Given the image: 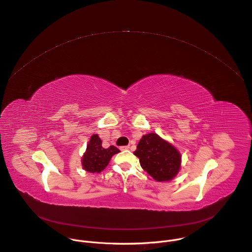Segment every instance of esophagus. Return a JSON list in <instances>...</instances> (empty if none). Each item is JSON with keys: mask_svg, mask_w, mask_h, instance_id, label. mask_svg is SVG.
<instances>
[{"mask_svg": "<svg viewBox=\"0 0 252 252\" xmlns=\"http://www.w3.org/2000/svg\"><path fill=\"white\" fill-rule=\"evenodd\" d=\"M121 151H126V150H128L129 149V146H123L120 148Z\"/></svg>", "mask_w": 252, "mask_h": 252, "instance_id": "obj_1", "label": "esophagus"}]
</instances>
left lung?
I'll use <instances>...</instances> for the list:
<instances>
[{
  "label": "left lung",
  "instance_id": "1",
  "mask_svg": "<svg viewBox=\"0 0 252 252\" xmlns=\"http://www.w3.org/2000/svg\"><path fill=\"white\" fill-rule=\"evenodd\" d=\"M142 168L156 181H171L181 168V154L155 132L142 136L134 151Z\"/></svg>",
  "mask_w": 252,
  "mask_h": 252
}]
</instances>
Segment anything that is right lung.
I'll use <instances>...</instances> for the list:
<instances>
[{
  "mask_svg": "<svg viewBox=\"0 0 252 252\" xmlns=\"http://www.w3.org/2000/svg\"><path fill=\"white\" fill-rule=\"evenodd\" d=\"M101 144L102 142L97 134L91 135L86 151L81 158V164L85 171L89 173H100L108 165L111 157L120 153L117 147L110 146L104 149Z\"/></svg>",
  "mask_w": 252,
  "mask_h": 252,
  "instance_id": "obj_1",
  "label": "right lung"
}]
</instances>
